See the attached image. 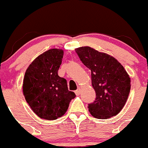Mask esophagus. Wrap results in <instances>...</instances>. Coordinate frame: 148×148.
Masks as SVG:
<instances>
[{"label":"esophagus","instance_id":"obj_1","mask_svg":"<svg viewBox=\"0 0 148 148\" xmlns=\"http://www.w3.org/2000/svg\"><path fill=\"white\" fill-rule=\"evenodd\" d=\"M81 92H82V89H81L80 87H78V88L75 91V93L76 95H78L81 93Z\"/></svg>","mask_w":148,"mask_h":148}]
</instances>
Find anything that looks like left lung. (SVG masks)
I'll return each instance as SVG.
<instances>
[{"mask_svg": "<svg viewBox=\"0 0 148 148\" xmlns=\"http://www.w3.org/2000/svg\"><path fill=\"white\" fill-rule=\"evenodd\" d=\"M84 64L91 70L95 101L88 105L93 117L106 119L116 116L124 108L130 90V78L114 57L90 47L75 49Z\"/></svg>", "mask_w": 148, "mask_h": 148, "instance_id": "obj_1", "label": "left lung"}]
</instances>
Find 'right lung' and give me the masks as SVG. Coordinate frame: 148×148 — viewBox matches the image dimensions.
Here are the masks:
<instances>
[{
	"instance_id": "obj_1",
	"label": "right lung",
	"mask_w": 148,
	"mask_h": 148,
	"mask_svg": "<svg viewBox=\"0 0 148 148\" xmlns=\"http://www.w3.org/2000/svg\"><path fill=\"white\" fill-rule=\"evenodd\" d=\"M64 51L50 49L40 54L26 70L23 92L27 102L40 119L55 120L65 114L75 94L58 75Z\"/></svg>"
}]
</instances>
